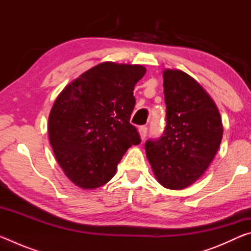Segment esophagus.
<instances>
[{
	"label": "esophagus",
	"mask_w": 251,
	"mask_h": 251,
	"mask_svg": "<svg viewBox=\"0 0 251 251\" xmlns=\"http://www.w3.org/2000/svg\"><path fill=\"white\" fill-rule=\"evenodd\" d=\"M138 133H139V136H141L142 141H144V139H145V137H146V134H147V127L141 126L138 128Z\"/></svg>",
	"instance_id": "1"
}]
</instances>
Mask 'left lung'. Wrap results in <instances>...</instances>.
<instances>
[{"label": "left lung", "mask_w": 251, "mask_h": 251, "mask_svg": "<svg viewBox=\"0 0 251 251\" xmlns=\"http://www.w3.org/2000/svg\"><path fill=\"white\" fill-rule=\"evenodd\" d=\"M166 128L158 141L145 144L156 180L180 190L209 167L223 138L217 105L196 79L180 70L163 72Z\"/></svg>", "instance_id": "8db88e82"}]
</instances>
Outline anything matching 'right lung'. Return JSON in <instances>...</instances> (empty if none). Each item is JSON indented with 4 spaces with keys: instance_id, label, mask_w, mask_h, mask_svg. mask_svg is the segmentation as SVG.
Returning <instances> with one entry per match:
<instances>
[{
    "instance_id": "right-lung-1",
    "label": "right lung",
    "mask_w": 251,
    "mask_h": 251,
    "mask_svg": "<svg viewBox=\"0 0 251 251\" xmlns=\"http://www.w3.org/2000/svg\"><path fill=\"white\" fill-rule=\"evenodd\" d=\"M143 65L104 62L67 84L49 116V138L66 177L95 189L115 176L117 165L141 137L129 123L134 88Z\"/></svg>"
}]
</instances>
